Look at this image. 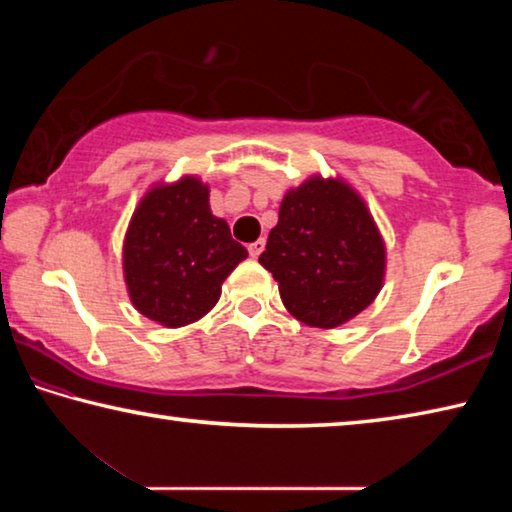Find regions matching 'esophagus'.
I'll return each mask as SVG.
<instances>
[{"label":"esophagus","instance_id":"1","mask_svg":"<svg viewBox=\"0 0 512 512\" xmlns=\"http://www.w3.org/2000/svg\"><path fill=\"white\" fill-rule=\"evenodd\" d=\"M262 250H264V239H257L255 244L248 246V253H250V257H253V259H257L259 255H262Z\"/></svg>","mask_w":512,"mask_h":512}]
</instances>
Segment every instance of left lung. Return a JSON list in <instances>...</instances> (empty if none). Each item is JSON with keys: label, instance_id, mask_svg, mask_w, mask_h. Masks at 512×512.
I'll return each instance as SVG.
<instances>
[{"label": "left lung", "instance_id": "1", "mask_svg": "<svg viewBox=\"0 0 512 512\" xmlns=\"http://www.w3.org/2000/svg\"><path fill=\"white\" fill-rule=\"evenodd\" d=\"M259 264L273 273L293 318L334 329L379 296L386 244L357 189L316 173L284 194Z\"/></svg>", "mask_w": 512, "mask_h": 512}]
</instances>
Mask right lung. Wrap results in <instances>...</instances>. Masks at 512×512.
<instances>
[{"label": "right lung", "mask_w": 512, "mask_h": 512, "mask_svg": "<svg viewBox=\"0 0 512 512\" xmlns=\"http://www.w3.org/2000/svg\"><path fill=\"white\" fill-rule=\"evenodd\" d=\"M248 250L210 210V187L183 176L155 183L128 223L121 266L133 307L162 327L201 320Z\"/></svg>", "instance_id": "add662e5"}]
</instances>
